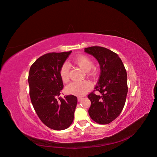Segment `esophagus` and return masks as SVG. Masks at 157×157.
I'll return each mask as SVG.
<instances>
[{
  "instance_id": "34e87169",
  "label": "esophagus",
  "mask_w": 157,
  "mask_h": 157,
  "mask_svg": "<svg viewBox=\"0 0 157 157\" xmlns=\"http://www.w3.org/2000/svg\"><path fill=\"white\" fill-rule=\"evenodd\" d=\"M82 98V97H78V98H78V101H80L81 100Z\"/></svg>"
}]
</instances>
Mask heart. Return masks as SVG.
I'll use <instances>...</instances> for the list:
<instances>
[{
	"mask_svg": "<svg viewBox=\"0 0 157 157\" xmlns=\"http://www.w3.org/2000/svg\"><path fill=\"white\" fill-rule=\"evenodd\" d=\"M73 62L85 71L86 75L90 78H95L97 75V70L93 67V60L88 56L79 55L73 59ZM70 66L67 63H64L60 70V76L63 82L68 81ZM92 88V84L87 81H75L70 83L66 87L68 93L75 95H83Z\"/></svg>",
	"mask_w": 157,
	"mask_h": 157,
	"instance_id": "1",
	"label": "heart"
}]
</instances>
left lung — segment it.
I'll list each match as a JSON object with an SVG mask.
<instances>
[{
	"label": "left lung",
	"instance_id": "left-lung-1",
	"mask_svg": "<svg viewBox=\"0 0 157 157\" xmlns=\"http://www.w3.org/2000/svg\"><path fill=\"white\" fill-rule=\"evenodd\" d=\"M86 53L93 56L100 67V76L95 90L87 95L91 101L88 110L90 117L95 123L109 124L122 112L128 94L127 73L117 54L102 47L85 48Z\"/></svg>",
	"mask_w": 157,
	"mask_h": 157
}]
</instances>
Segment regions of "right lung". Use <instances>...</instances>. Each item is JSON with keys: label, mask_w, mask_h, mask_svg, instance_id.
I'll use <instances>...</instances> for the list:
<instances>
[{"label": "right lung", "mask_w": 157, "mask_h": 157, "mask_svg": "<svg viewBox=\"0 0 157 157\" xmlns=\"http://www.w3.org/2000/svg\"><path fill=\"white\" fill-rule=\"evenodd\" d=\"M72 51L45 54L31 65L28 82L33 106L40 121L48 128L60 131L73 123L77 97H58L63 87L60 70Z\"/></svg>", "instance_id": "1"}]
</instances>
